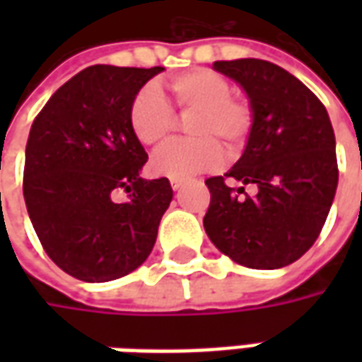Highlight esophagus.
<instances>
[{
  "label": "esophagus",
  "mask_w": 362,
  "mask_h": 362,
  "mask_svg": "<svg viewBox=\"0 0 362 362\" xmlns=\"http://www.w3.org/2000/svg\"><path fill=\"white\" fill-rule=\"evenodd\" d=\"M170 186H173V189L176 192V189H180L182 186H184V180H170Z\"/></svg>",
  "instance_id": "1"
}]
</instances>
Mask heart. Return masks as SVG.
Returning a JSON list of instances; mask_svg holds the SVG:
<instances>
[{
  "label": "heart",
  "instance_id": "heart-1",
  "mask_svg": "<svg viewBox=\"0 0 362 362\" xmlns=\"http://www.w3.org/2000/svg\"><path fill=\"white\" fill-rule=\"evenodd\" d=\"M180 114H194L186 124V134L194 139L170 141L151 158V168L158 176L184 180L219 165L221 149L236 153L250 135L254 114L250 104L230 96V83L211 69H192L174 77L166 85ZM129 126L143 145L165 141L174 126L170 106L155 87H145L135 95L129 108Z\"/></svg>",
  "mask_w": 362,
  "mask_h": 362
}]
</instances>
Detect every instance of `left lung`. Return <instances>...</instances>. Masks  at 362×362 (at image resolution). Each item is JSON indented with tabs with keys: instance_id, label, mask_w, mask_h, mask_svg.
Here are the masks:
<instances>
[{
	"instance_id": "1",
	"label": "left lung",
	"mask_w": 362,
	"mask_h": 362,
	"mask_svg": "<svg viewBox=\"0 0 362 362\" xmlns=\"http://www.w3.org/2000/svg\"><path fill=\"white\" fill-rule=\"evenodd\" d=\"M213 69L243 87L254 124L243 157L225 174L240 186L230 188L223 176L205 180V233L240 266L279 269L316 243L334 204V127L318 96L283 67L244 58L215 62Z\"/></svg>"
}]
</instances>
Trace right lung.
Returning a JSON list of instances; mask_svg holds the SVG:
<instances>
[{
	"instance_id": "add662e5",
	"label": "right lung",
	"mask_w": 362,
	"mask_h": 362,
	"mask_svg": "<svg viewBox=\"0 0 362 362\" xmlns=\"http://www.w3.org/2000/svg\"><path fill=\"white\" fill-rule=\"evenodd\" d=\"M165 67L90 66L62 85L28 134L23 194L38 240L75 279H118L149 258L173 202L166 178L143 180L147 153L129 108ZM130 199L116 204L114 191Z\"/></svg>"
}]
</instances>
